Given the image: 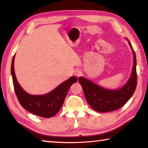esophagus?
I'll return each mask as SVG.
<instances>
[{
  "mask_svg": "<svg viewBox=\"0 0 148 148\" xmlns=\"http://www.w3.org/2000/svg\"><path fill=\"white\" fill-rule=\"evenodd\" d=\"M74 75L75 76H76V77H79V76H81L82 75V71H80L79 70H76V71H75V72H74Z\"/></svg>",
  "mask_w": 148,
  "mask_h": 148,
  "instance_id": "obj_1",
  "label": "esophagus"
}]
</instances>
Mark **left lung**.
Listing matches in <instances>:
<instances>
[{
    "label": "left lung",
    "mask_w": 148,
    "mask_h": 148,
    "mask_svg": "<svg viewBox=\"0 0 148 148\" xmlns=\"http://www.w3.org/2000/svg\"><path fill=\"white\" fill-rule=\"evenodd\" d=\"M129 44L134 55V64L131 76L121 88L116 90L104 89L84 77H79V82L84 90L87 102L98 112H108L119 109L127 103L134 92L137 84L136 54L131 42Z\"/></svg>",
    "instance_id": "8db88e82"
}]
</instances>
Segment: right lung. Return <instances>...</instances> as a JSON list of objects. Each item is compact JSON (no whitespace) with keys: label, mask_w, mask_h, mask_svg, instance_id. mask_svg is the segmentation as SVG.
<instances>
[{"label":"right lung","mask_w":148,"mask_h":148,"mask_svg":"<svg viewBox=\"0 0 148 148\" xmlns=\"http://www.w3.org/2000/svg\"><path fill=\"white\" fill-rule=\"evenodd\" d=\"M14 58H12L11 72L15 92L20 104L27 111L40 117L49 118L56 115L63 104L70 87L76 83L77 79L72 76L49 93L42 95H32L27 93L19 84L14 71Z\"/></svg>","instance_id":"1"}]
</instances>
